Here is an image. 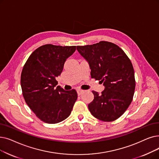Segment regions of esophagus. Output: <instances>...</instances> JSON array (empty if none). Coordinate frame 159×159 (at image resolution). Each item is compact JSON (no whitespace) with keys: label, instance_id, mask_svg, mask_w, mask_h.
Wrapping results in <instances>:
<instances>
[{"label":"esophagus","instance_id":"1","mask_svg":"<svg viewBox=\"0 0 159 159\" xmlns=\"http://www.w3.org/2000/svg\"><path fill=\"white\" fill-rule=\"evenodd\" d=\"M83 92H84V91H83V90H82V89H77V92L78 95H81V94H82V93Z\"/></svg>","mask_w":159,"mask_h":159}]
</instances>
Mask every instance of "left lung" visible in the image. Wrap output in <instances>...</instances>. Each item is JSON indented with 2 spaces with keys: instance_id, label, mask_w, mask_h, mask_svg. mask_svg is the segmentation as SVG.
I'll use <instances>...</instances> for the list:
<instances>
[{
  "instance_id": "obj_1",
  "label": "left lung",
  "mask_w": 159,
  "mask_h": 159,
  "mask_svg": "<svg viewBox=\"0 0 159 159\" xmlns=\"http://www.w3.org/2000/svg\"><path fill=\"white\" fill-rule=\"evenodd\" d=\"M77 50L88 63L91 77L105 86L101 94L92 91L94 98L88 105L89 112L103 121L119 118L134 93V71L130 60L120 47L108 41L77 46Z\"/></svg>"
}]
</instances>
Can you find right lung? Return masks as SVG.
<instances>
[{"mask_svg": "<svg viewBox=\"0 0 159 159\" xmlns=\"http://www.w3.org/2000/svg\"><path fill=\"white\" fill-rule=\"evenodd\" d=\"M75 50L76 46H41L30 54L23 67L20 86L24 99L45 123L54 124L66 120L77 99L75 89L66 91L57 86L56 80Z\"/></svg>", "mask_w": 159, "mask_h": 159, "instance_id": "obj_1", "label": "right lung"}]
</instances>
